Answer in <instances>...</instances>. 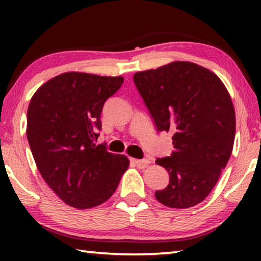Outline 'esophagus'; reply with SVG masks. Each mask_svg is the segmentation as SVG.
<instances>
[{
	"instance_id": "obj_1",
	"label": "esophagus",
	"mask_w": 261,
	"mask_h": 261,
	"mask_svg": "<svg viewBox=\"0 0 261 261\" xmlns=\"http://www.w3.org/2000/svg\"><path fill=\"white\" fill-rule=\"evenodd\" d=\"M132 160H134L137 166L140 167H144L149 163V159H132Z\"/></svg>"
}]
</instances>
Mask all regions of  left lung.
<instances>
[{
  "mask_svg": "<svg viewBox=\"0 0 261 261\" xmlns=\"http://www.w3.org/2000/svg\"><path fill=\"white\" fill-rule=\"evenodd\" d=\"M135 85L156 131L173 134L174 152L156 159L169 184L159 202L188 208L208 196L227 166L235 140V110L226 86L210 70L173 62L134 74Z\"/></svg>",
  "mask_w": 261,
  "mask_h": 261,
  "instance_id": "8db88e82",
  "label": "left lung"
}]
</instances>
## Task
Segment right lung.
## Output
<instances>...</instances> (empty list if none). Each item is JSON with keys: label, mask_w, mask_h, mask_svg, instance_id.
I'll return each instance as SVG.
<instances>
[{"label": "right lung", "mask_w": 261, "mask_h": 261, "mask_svg": "<svg viewBox=\"0 0 261 261\" xmlns=\"http://www.w3.org/2000/svg\"><path fill=\"white\" fill-rule=\"evenodd\" d=\"M123 77L67 72L39 88L28 109V140L43 179L65 204L85 210L116 191L129 159L95 145L100 115Z\"/></svg>", "instance_id": "obj_1"}]
</instances>
